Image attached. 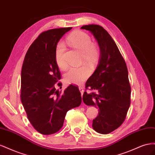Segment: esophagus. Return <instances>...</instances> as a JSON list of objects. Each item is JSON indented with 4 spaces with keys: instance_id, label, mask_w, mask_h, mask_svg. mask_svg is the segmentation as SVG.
<instances>
[{
    "instance_id": "34e87169",
    "label": "esophagus",
    "mask_w": 155,
    "mask_h": 155,
    "mask_svg": "<svg viewBox=\"0 0 155 155\" xmlns=\"http://www.w3.org/2000/svg\"><path fill=\"white\" fill-rule=\"evenodd\" d=\"M79 91H80V92H81V96L83 94V92H84V90H83V87H79Z\"/></svg>"
}]
</instances>
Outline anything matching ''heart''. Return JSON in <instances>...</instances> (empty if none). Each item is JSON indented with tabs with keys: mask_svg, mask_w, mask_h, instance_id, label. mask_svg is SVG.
I'll use <instances>...</instances> for the list:
<instances>
[{
	"mask_svg": "<svg viewBox=\"0 0 155 155\" xmlns=\"http://www.w3.org/2000/svg\"><path fill=\"white\" fill-rule=\"evenodd\" d=\"M67 42L72 47L81 53L83 60L91 67H94L100 56L97 47L92 44L91 36L87 33L77 30L72 32L67 38ZM65 46L60 42L56 45L55 50V63L58 67L62 70L68 67L64 59ZM91 70L85 65L79 67H71L64 74V79L67 83L74 85H81L90 76Z\"/></svg>",
	"mask_w": 155,
	"mask_h": 155,
	"instance_id": "obj_1",
	"label": "heart"
}]
</instances>
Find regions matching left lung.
<instances>
[{
    "label": "left lung",
    "mask_w": 155,
    "mask_h": 155,
    "mask_svg": "<svg viewBox=\"0 0 155 155\" xmlns=\"http://www.w3.org/2000/svg\"><path fill=\"white\" fill-rule=\"evenodd\" d=\"M97 41L100 56L97 67L88 79L85 88L96 92H84L83 102L95 106L99 112L92 127L101 134H109L124 121L130 104V85L125 60L114 41L104 28L97 25L83 26Z\"/></svg>",
    "instance_id": "1"
}]
</instances>
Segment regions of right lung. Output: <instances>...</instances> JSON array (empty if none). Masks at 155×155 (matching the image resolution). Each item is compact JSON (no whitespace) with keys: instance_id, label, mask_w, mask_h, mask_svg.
Masks as SVG:
<instances>
[{"instance_id":"1","label":"right lung","mask_w":155,"mask_h":155,"mask_svg":"<svg viewBox=\"0 0 155 155\" xmlns=\"http://www.w3.org/2000/svg\"><path fill=\"white\" fill-rule=\"evenodd\" d=\"M71 27L51 29L38 36L28 50L21 70V100L34 128L42 134L57 133L67 112L81 104L78 87L70 85L64 92L55 63L56 45Z\"/></svg>"}]
</instances>
